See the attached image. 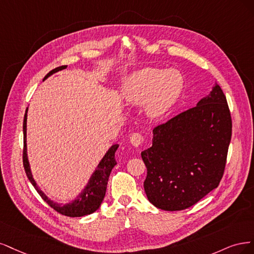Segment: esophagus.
I'll use <instances>...</instances> for the list:
<instances>
[{
	"instance_id": "1",
	"label": "esophagus",
	"mask_w": 254,
	"mask_h": 254,
	"mask_svg": "<svg viewBox=\"0 0 254 254\" xmlns=\"http://www.w3.org/2000/svg\"><path fill=\"white\" fill-rule=\"evenodd\" d=\"M143 140L144 138L140 133H133L129 136V142L133 146H135V148H139V146L142 145Z\"/></svg>"
}]
</instances>
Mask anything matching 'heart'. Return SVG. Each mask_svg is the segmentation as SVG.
Listing matches in <instances>:
<instances>
[{"label":"heart","mask_w":254,"mask_h":254,"mask_svg":"<svg viewBox=\"0 0 254 254\" xmlns=\"http://www.w3.org/2000/svg\"><path fill=\"white\" fill-rule=\"evenodd\" d=\"M175 71H161L143 68L130 75L124 88V97L132 104L145 103V110L151 117H160L173 104L181 91L179 82L175 83Z\"/></svg>","instance_id":"b5f03b06"}]
</instances>
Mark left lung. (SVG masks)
I'll return each mask as SVG.
<instances>
[{"label": "left lung", "instance_id": "8db88e82", "mask_svg": "<svg viewBox=\"0 0 254 254\" xmlns=\"http://www.w3.org/2000/svg\"><path fill=\"white\" fill-rule=\"evenodd\" d=\"M232 135L231 114L222 88L192 109L153 128V143L141 152L148 199L161 210L192 207L218 187Z\"/></svg>", "mask_w": 254, "mask_h": 254}]
</instances>
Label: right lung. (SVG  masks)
I'll return each mask as SVG.
<instances>
[{
    "label": "right lung",
    "instance_id": "1",
    "mask_svg": "<svg viewBox=\"0 0 254 254\" xmlns=\"http://www.w3.org/2000/svg\"><path fill=\"white\" fill-rule=\"evenodd\" d=\"M66 67H67L66 65H62V66L54 68L44 77V80L50 77L51 75H53L54 72L62 70ZM26 120H27V109L25 112V115H24V121H23V134H24L23 166H24V170H25V173L29 179V182L31 183L32 186L35 187V189L37 190L39 195L44 199V201L47 202L48 206H51L55 211H57L58 213L62 215L69 216V217H80V216H84L87 214L94 213L96 210L99 209L100 204L104 198L105 192H106V186H108L109 177L112 172V169L117 165V161L115 159V153L119 145L114 144L111 146V149L106 152L104 157L102 158L99 165H98L95 173L93 174L91 179H89L88 185L86 186L83 192L78 196L77 199H75L70 203L64 204V206H60V204L56 203L46 197L45 194L37 187L34 178L31 176L29 163L27 160V154H26Z\"/></svg>",
    "mask_w": 254,
    "mask_h": 254
}]
</instances>
